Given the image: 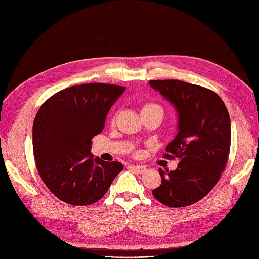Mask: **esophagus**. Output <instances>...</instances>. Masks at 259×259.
I'll list each match as a JSON object with an SVG mask.
<instances>
[{"label":"esophagus","instance_id":"esophagus-1","mask_svg":"<svg viewBox=\"0 0 259 259\" xmlns=\"http://www.w3.org/2000/svg\"><path fill=\"white\" fill-rule=\"evenodd\" d=\"M130 167L133 171H135L138 174H143L146 172V166L144 165H131Z\"/></svg>","mask_w":259,"mask_h":259}]
</instances>
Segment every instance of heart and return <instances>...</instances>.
<instances>
[{
    "mask_svg": "<svg viewBox=\"0 0 259 259\" xmlns=\"http://www.w3.org/2000/svg\"><path fill=\"white\" fill-rule=\"evenodd\" d=\"M155 110L162 111L163 112L161 106H159V104H157V103H152V102H148V103L144 104L142 108V112L144 113V112H148V111H155Z\"/></svg>",
    "mask_w": 259,
    "mask_h": 259,
    "instance_id": "obj_1",
    "label": "heart"
}]
</instances>
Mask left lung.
I'll return each mask as SVG.
<instances>
[{
    "label": "left lung",
    "instance_id": "8db88e82",
    "mask_svg": "<svg viewBox=\"0 0 259 259\" xmlns=\"http://www.w3.org/2000/svg\"><path fill=\"white\" fill-rule=\"evenodd\" d=\"M149 85L177 109L178 134L164 157L179 159L178 167L159 169L161 185L152 195L172 208L195 204L210 192L227 165L231 123L226 104L210 89L177 79L150 80Z\"/></svg>",
    "mask_w": 259,
    "mask_h": 259
}]
</instances>
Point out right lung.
I'll return each mask as SVG.
<instances>
[{"instance_id": "right-lung-1", "label": "right lung", "mask_w": 259, "mask_h": 259, "mask_svg": "<svg viewBox=\"0 0 259 259\" xmlns=\"http://www.w3.org/2000/svg\"><path fill=\"white\" fill-rule=\"evenodd\" d=\"M124 90L110 83H83L61 90L40 107L32 126L33 156L44 183L60 200L92 205L123 170L121 162L94 158L90 149Z\"/></svg>"}]
</instances>
